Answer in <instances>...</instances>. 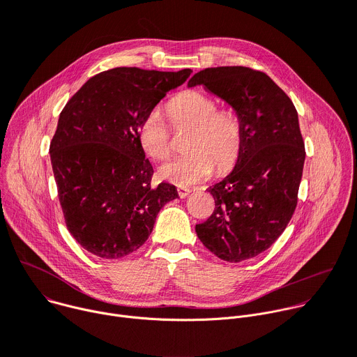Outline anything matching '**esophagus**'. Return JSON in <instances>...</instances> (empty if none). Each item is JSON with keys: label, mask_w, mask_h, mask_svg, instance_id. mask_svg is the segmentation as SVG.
Returning a JSON list of instances; mask_svg holds the SVG:
<instances>
[{"label": "esophagus", "mask_w": 357, "mask_h": 357, "mask_svg": "<svg viewBox=\"0 0 357 357\" xmlns=\"http://www.w3.org/2000/svg\"><path fill=\"white\" fill-rule=\"evenodd\" d=\"M176 190H178L179 197H182V199H183V197H186V196L192 192L190 189H188V188H185V186H178V189H176Z\"/></svg>", "instance_id": "34e87169"}]
</instances>
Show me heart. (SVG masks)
Masks as SVG:
<instances>
[{
    "mask_svg": "<svg viewBox=\"0 0 357 357\" xmlns=\"http://www.w3.org/2000/svg\"><path fill=\"white\" fill-rule=\"evenodd\" d=\"M175 130L190 128L183 155L160 168V175L178 186H188L211 178L216 169L230 172L243 149V126L231 110L218 109L216 100L197 90L175 96L167 106ZM137 138L141 149L152 160H164L171 152V128L160 109L149 110L138 123Z\"/></svg>",
    "mask_w": 357,
    "mask_h": 357,
    "instance_id": "1",
    "label": "heart"
}]
</instances>
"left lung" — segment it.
Segmentation results:
<instances>
[{"label": "left lung", "mask_w": 357, "mask_h": 357, "mask_svg": "<svg viewBox=\"0 0 357 357\" xmlns=\"http://www.w3.org/2000/svg\"><path fill=\"white\" fill-rule=\"evenodd\" d=\"M223 98L243 126L233 171L211 186L216 208L195 230L216 257L240 263L281 236L298 202L305 145L291 98L264 72L244 66L200 70L188 83Z\"/></svg>", "instance_id": "8db88e82"}]
</instances>
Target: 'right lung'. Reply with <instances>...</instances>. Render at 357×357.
I'll return each instance as SVG.
<instances>
[{"mask_svg": "<svg viewBox=\"0 0 357 357\" xmlns=\"http://www.w3.org/2000/svg\"><path fill=\"white\" fill-rule=\"evenodd\" d=\"M116 68L89 79L62 110L50 162L68 230L93 256L117 260L148 238L176 188L151 186L154 169L137 138L139 120L190 76Z\"/></svg>", "mask_w": 357, "mask_h": 357, "instance_id": "right-lung-1", "label": "right lung"}]
</instances>
